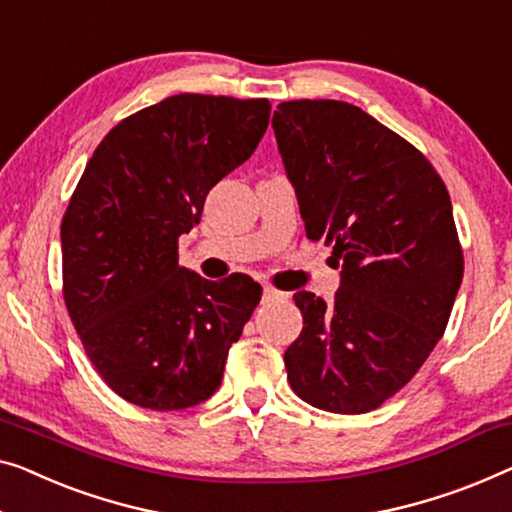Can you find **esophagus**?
<instances>
[{
    "label": "esophagus",
    "instance_id": "34e87169",
    "mask_svg": "<svg viewBox=\"0 0 512 512\" xmlns=\"http://www.w3.org/2000/svg\"><path fill=\"white\" fill-rule=\"evenodd\" d=\"M285 292H278L276 287H271V285H264V296L262 299L264 301H276V299H285Z\"/></svg>",
    "mask_w": 512,
    "mask_h": 512
}]
</instances>
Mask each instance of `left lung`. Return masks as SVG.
<instances>
[{
  "label": "left lung",
  "mask_w": 512,
  "mask_h": 512,
  "mask_svg": "<svg viewBox=\"0 0 512 512\" xmlns=\"http://www.w3.org/2000/svg\"><path fill=\"white\" fill-rule=\"evenodd\" d=\"M273 131L299 197L305 236L333 246L331 303L299 292L303 331L287 381L312 407L365 414L432 354L464 273L451 197L414 144L342 101H285Z\"/></svg>",
  "instance_id": "1"
}]
</instances>
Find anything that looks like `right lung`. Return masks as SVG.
Instances as JSON below:
<instances>
[{
	"mask_svg": "<svg viewBox=\"0 0 512 512\" xmlns=\"http://www.w3.org/2000/svg\"><path fill=\"white\" fill-rule=\"evenodd\" d=\"M266 98L177 94L103 137L61 220L64 303L82 347L119 398L195 407L218 391L262 287L179 264V236L266 133Z\"/></svg>",
	"mask_w": 512,
	"mask_h": 512,
	"instance_id": "right-lung-1",
	"label": "right lung"
}]
</instances>
